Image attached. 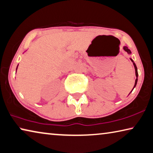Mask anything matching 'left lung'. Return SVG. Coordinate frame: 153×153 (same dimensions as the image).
<instances>
[{
  "label": "left lung",
  "mask_w": 153,
  "mask_h": 153,
  "mask_svg": "<svg viewBox=\"0 0 153 153\" xmlns=\"http://www.w3.org/2000/svg\"><path fill=\"white\" fill-rule=\"evenodd\" d=\"M123 49H124V50L125 51H126V52H127L128 54H130L131 53V51H130V50L129 49H128V48L127 47V46H124V47H123ZM131 59V61L133 62V65H134V67H135V76H136V79H135V85H134V87H133V88H135V86H136V84H137V77H138V73H137V67H136V65H135V62H133V60L131 59ZM132 90V91H133Z\"/></svg>",
  "instance_id": "8db88e82"
}]
</instances>
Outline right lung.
Returning a JSON list of instances; mask_svg holds the SVG:
<instances>
[{
    "label": "right lung",
    "mask_w": 153,
    "mask_h": 153,
    "mask_svg": "<svg viewBox=\"0 0 153 153\" xmlns=\"http://www.w3.org/2000/svg\"><path fill=\"white\" fill-rule=\"evenodd\" d=\"M18 67H17V69H18ZM17 69H16V70H17Z\"/></svg>",
    "instance_id": "right-lung-1"
}]
</instances>
